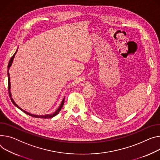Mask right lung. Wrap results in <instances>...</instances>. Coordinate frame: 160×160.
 <instances>
[{
  "label": "right lung",
  "instance_id": "add662e5",
  "mask_svg": "<svg viewBox=\"0 0 160 160\" xmlns=\"http://www.w3.org/2000/svg\"><path fill=\"white\" fill-rule=\"evenodd\" d=\"M17 51H18V48H17V50H16V51H15V54L12 56V57L11 58V59H10V60H9V63H8V91H9V97H10V98H11V100H12V103L16 106L17 108H18L19 109H20L21 111H23L24 113H26V114H28V115H29V116H32V117H35V118H52V117H54V116H55L56 115H57L58 113H59V112L60 111V110L62 109V107H63V103H64V99H65V97L63 98V100H62V102H61V103H60V106L58 107V108L53 113H51V114H45V115H37V114H31V113H29V112H27V111H24V110H23L22 108H20L19 106L15 102V101L13 100V98H12V92H11V91H10V89H11V83H10V77H9V68H10V67L12 66V63H13V59H14V58H15V55H16V53H17Z\"/></svg>",
  "mask_w": 160,
  "mask_h": 160
}]
</instances>
